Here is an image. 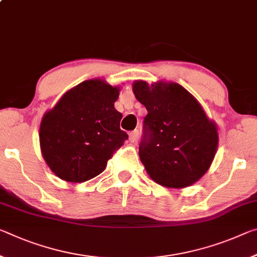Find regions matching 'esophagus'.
Instances as JSON below:
<instances>
[{
	"label": "esophagus",
	"instance_id": "1",
	"mask_svg": "<svg viewBox=\"0 0 257 257\" xmlns=\"http://www.w3.org/2000/svg\"><path fill=\"white\" fill-rule=\"evenodd\" d=\"M138 137H140V132H138V130H133V132L129 134V140L130 142H133V143L137 142Z\"/></svg>",
	"mask_w": 257,
	"mask_h": 257
}]
</instances>
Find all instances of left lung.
<instances>
[{
    "instance_id": "left-lung-1",
    "label": "left lung",
    "mask_w": 257,
    "mask_h": 257,
    "mask_svg": "<svg viewBox=\"0 0 257 257\" xmlns=\"http://www.w3.org/2000/svg\"><path fill=\"white\" fill-rule=\"evenodd\" d=\"M138 101L148 109L140 158L152 180L182 189L207 173L218 146L217 125L200 103L176 82L143 80L133 83Z\"/></svg>"
}]
</instances>
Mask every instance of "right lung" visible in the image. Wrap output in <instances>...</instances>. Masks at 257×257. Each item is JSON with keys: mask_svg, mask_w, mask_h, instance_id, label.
Returning a JSON list of instances; mask_svg holds the SVG:
<instances>
[{"mask_svg": "<svg viewBox=\"0 0 257 257\" xmlns=\"http://www.w3.org/2000/svg\"><path fill=\"white\" fill-rule=\"evenodd\" d=\"M119 91L104 80L83 81L43 115L41 153L60 180L82 183L96 177L128 140L120 129L122 114L114 107Z\"/></svg>", "mask_w": 257, "mask_h": 257, "instance_id": "1", "label": "right lung"}]
</instances>
